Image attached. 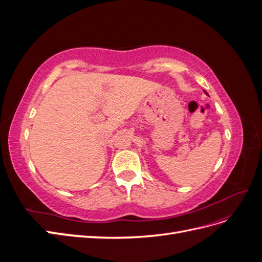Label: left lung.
<instances>
[{
    "label": "left lung",
    "mask_w": 262,
    "mask_h": 262,
    "mask_svg": "<svg viewBox=\"0 0 262 262\" xmlns=\"http://www.w3.org/2000/svg\"><path fill=\"white\" fill-rule=\"evenodd\" d=\"M204 93H205V94H207V95H208V93H207V92H205V91H204Z\"/></svg>",
    "instance_id": "8db88e82"
}]
</instances>
